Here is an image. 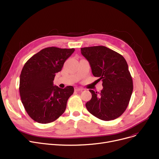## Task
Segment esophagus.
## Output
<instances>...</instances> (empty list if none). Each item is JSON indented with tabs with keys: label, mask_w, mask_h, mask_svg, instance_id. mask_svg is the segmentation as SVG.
<instances>
[{
	"label": "esophagus",
	"mask_w": 159,
	"mask_h": 159,
	"mask_svg": "<svg viewBox=\"0 0 159 159\" xmlns=\"http://www.w3.org/2000/svg\"><path fill=\"white\" fill-rule=\"evenodd\" d=\"M75 90L77 91V92L82 91V90H83V88H75Z\"/></svg>",
	"instance_id": "esophagus-1"
}]
</instances>
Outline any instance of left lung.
<instances>
[{
    "label": "left lung",
    "mask_w": 159,
    "mask_h": 159,
    "mask_svg": "<svg viewBox=\"0 0 159 159\" xmlns=\"http://www.w3.org/2000/svg\"><path fill=\"white\" fill-rule=\"evenodd\" d=\"M94 77L102 80L100 93L89 89L92 99L86 103L88 112L101 120H113L126 110L133 90V79L122 55L105 46L81 48Z\"/></svg>",
    "instance_id": "8db88e82"
}]
</instances>
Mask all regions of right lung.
<instances>
[{
	"label": "right lung",
	"instance_id": "obj_1",
	"mask_svg": "<svg viewBox=\"0 0 159 159\" xmlns=\"http://www.w3.org/2000/svg\"><path fill=\"white\" fill-rule=\"evenodd\" d=\"M74 51V49L47 47L34 54L23 66L20 75L19 93L25 109L33 120L49 123L65 112L74 88L54 86L53 80Z\"/></svg>",
	"mask_w": 159,
	"mask_h": 159
}]
</instances>
